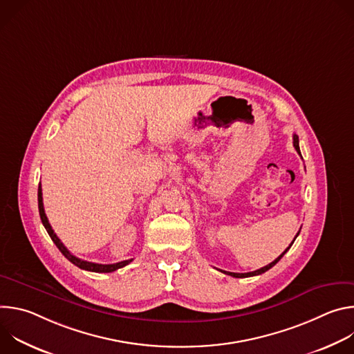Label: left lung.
<instances>
[{
	"mask_svg": "<svg viewBox=\"0 0 354 354\" xmlns=\"http://www.w3.org/2000/svg\"><path fill=\"white\" fill-rule=\"evenodd\" d=\"M292 144H294V148L297 149V153L301 156V153H299V145H298V136L297 134H294L292 136ZM298 234H299V231L297 232V235H295V238L298 236ZM295 238L292 239V242L290 243V246L283 252V254L279 257V258H276L272 263H269V265H266V266H263V268H261V269H258V270H255V272H249V273H232V272H225V270H220V272H223V273H225V274H228V276H232V277H238V279H242V277H252V276H258V274H262V273H265V272H268L270 268H273L283 257H284V254L286 252L291 248V245L294 243V241H295Z\"/></svg>",
	"mask_w": 354,
	"mask_h": 354,
	"instance_id": "obj_1",
	"label": "left lung"
}]
</instances>
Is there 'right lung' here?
<instances>
[{
	"label": "right lung",
	"mask_w": 354,
	"mask_h": 354,
	"mask_svg": "<svg viewBox=\"0 0 354 354\" xmlns=\"http://www.w3.org/2000/svg\"><path fill=\"white\" fill-rule=\"evenodd\" d=\"M37 203H39V214H40V220L47 231V234L50 235V238L53 239V242L56 243V246L60 249L62 254L71 262L74 263L75 266H78L80 269L82 270H88V272H95V273H111V272H115L120 268H124L126 265H129L133 259H129V261H123V262H119V263H113V265H100V263H92V262H86V261H82L77 257H74L71 252L64 246V243L59 239V236L55 234L52 225H50L47 217H46V213H44V207H43V197H41V186L39 183V189H37Z\"/></svg>",
	"instance_id": "right-lung-1"
}]
</instances>
